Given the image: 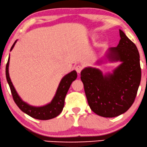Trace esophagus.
<instances>
[{
	"label": "esophagus",
	"mask_w": 147,
	"mask_h": 147,
	"mask_svg": "<svg viewBox=\"0 0 147 147\" xmlns=\"http://www.w3.org/2000/svg\"><path fill=\"white\" fill-rule=\"evenodd\" d=\"M75 70H76V73H78V74H80V72H81V71L82 70V66H80V65L76 66Z\"/></svg>",
	"instance_id": "1"
}]
</instances>
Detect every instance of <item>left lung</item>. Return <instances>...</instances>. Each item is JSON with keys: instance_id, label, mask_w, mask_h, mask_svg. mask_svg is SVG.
I'll list each match as a JSON object with an SVG mask.
<instances>
[{"instance_id": "1", "label": "left lung", "mask_w": 147, "mask_h": 147, "mask_svg": "<svg viewBox=\"0 0 147 147\" xmlns=\"http://www.w3.org/2000/svg\"><path fill=\"white\" fill-rule=\"evenodd\" d=\"M119 34V45L109 49L107 54L109 61L122 62L113 73L103 75L102 71L92 67H86L80 73L90 108L103 117H115L129 110L141 79L138 49L121 30Z\"/></svg>"}]
</instances>
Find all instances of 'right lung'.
<instances>
[{"label": "right lung", "mask_w": 147, "mask_h": 147, "mask_svg": "<svg viewBox=\"0 0 147 147\" xmlns=\"http://www.w3.org/2000/svg\"><path fill=\"white\" fill-rule=\"evenodd\" d=\"M16 40L14 42L11 49V51L13 49ZM10 57L8 59V62L6 66V77L9 85L11 88V91L12 95V98L16 105L18 107L22 112L29 115L34 119L39 120H49L53 119L58 115L61 114L63 111L64 105H65V98L67 93L69 90L71 84L73 81L77 77V73L75 71H73L71 73L67 74L62 78L60 82L59 87L57 88L55 96H54L53 100L51 103L43 107H32L24 102L20 98L16 92L13 84H12L9 73V66Z\"/></svg>", "instance_id": "right-lung-1"}]
</instances>
